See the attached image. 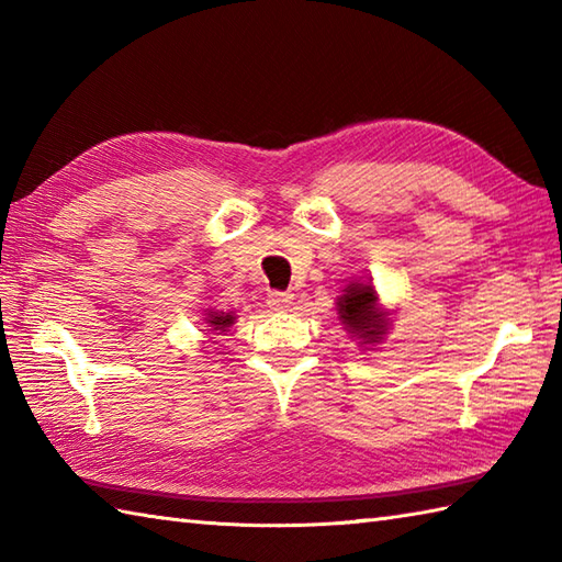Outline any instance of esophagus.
Here are the masks:
<instances>
[{"instance_id":"esophagus-1","label":"esophagus","mask_w":562,"mask_h":562,"mask_svg":"<svg viewBox=\"0 0 562 562\" xmlns=\"http://www.w3.org/2000/svg\"><path fill=\"white\" fill-rule=\"evenodd\" d=\"M292 300H294V294H290V292H270L268 294V306L274 308V312H288Z\"/></svg>"}]
</instances>
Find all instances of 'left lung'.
<instances>
[{"label": "left lung", "mask_w": 562, "mask_h": 562, "mask_svg": "<svg viewBox=\"0 0 562 562\" xmlns=\"http://www.w3.org/2000/svg\"><path fill=\"white\" fill-rule=\"evenodd\" d=\"M342 324L367 342H376L386 330V314L376 306L372 284H350L338 302Z\"/></svg>", "instance_id": "8db88e82"}]
</instances>
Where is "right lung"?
Here are the masks:
<instances>
[{"label":"right lung","mask_w":562,"mask_h":562,"mask_svg":"<svg viewBox=\"0 0 562 562\" xmlns=\"http://www.w3.org/2000/svg\"><path fill=\"white\" fill-rule=\"evenodd\" d=\"M207 324L212 326V330H224L226 326L234 324V316L232 314H224V312H210L207 314Z\"/></svg>","instance_id":"add662e5"}]
</instances>
